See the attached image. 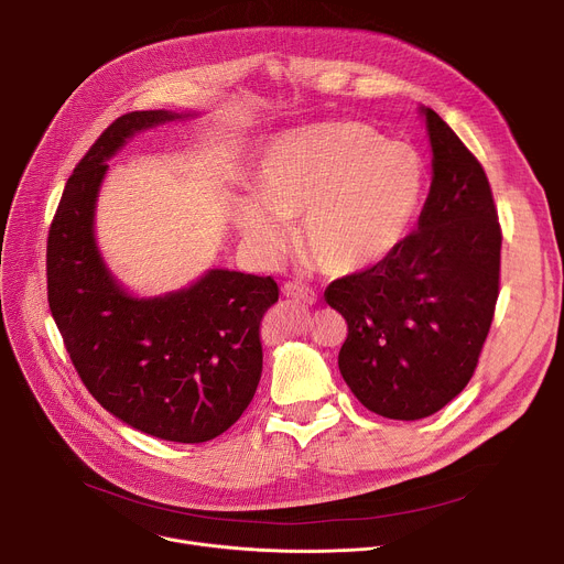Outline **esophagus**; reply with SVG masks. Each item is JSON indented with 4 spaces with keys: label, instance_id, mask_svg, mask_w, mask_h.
<instances>
[{
    "label": "esophagus",
    "instance_id": "obj_1",
    "mask_svg": "<svg viewBox=\"0 0 564 564\" xmlns=\"http://www.w3.org/2000/svg\"><path fill=\"white\" fill-rule=\"evenodd\" d=\"M283 294L294 302H302V304H315L317 302V292L300 281H288L283 283Z\"/></svg>",
    "mask_w": 564,
    "mask_h": 564
}]
</instances>
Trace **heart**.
<instances>
[{"mask_svg":"<svg viewBox=\"0 0 564 564\" xmlns=\"http://www.w3.org/2000/svg\"><path fill=\"white\" fill-rule=\"evenodd\" d=\"M425 171L411 145L364 123H329L279 137L251 177L256 200L235 205L247 240L276 253L288 221L304 215L302 240L329 274H354L391 256L423 200Z\"/></svg>","mask_w":564,"mask_h":564,"instance_id":"heart-1","label":"heart"}]
</instances>
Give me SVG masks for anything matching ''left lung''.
I'll list each match as a JSON object with an SVG mask.
<instances>
[{
	"label": "left lung",
	"mask_w": 564,
	"mask_h": 564,
	"mask_svg": "<svg viewBox=\"0 0 564 564\" xmlns=\"http://www.w3.org/2000/svg\"><path fill=\"white\" fill-rule=\"evenodd\" d=\"M423 113L434 175L419 228L381 262L324 290L347 322L343 379L366 409L393 421L432 416L464 391L500 285L502 232L487 173L434 109Z\"/></svg>",
	"instance_id": "1"
}]
</instances>
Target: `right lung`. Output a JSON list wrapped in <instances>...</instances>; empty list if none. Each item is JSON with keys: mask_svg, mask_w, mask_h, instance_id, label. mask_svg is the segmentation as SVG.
Instances as JSON below:
<instances>
[{"mask_svg": "<svg viewBox=\"0 0 564 564\" xmlns=\"http://www.w3.org/2000/svg\"><path fill=\"white\" fill-rule=\"evenodd\" d=\"M130 111L79 160L47 237V302L84 387L130 427L203 443L242 416L262 372L260 322L279 302L272 276L210 270L194 285L134 300L98 253L94 207L107 162L134 132L173 121Z\"/></svg>", "mask_w": 564, "mask_h": 564, "instance_id": "1", "label": "right lung"}]
</instances>
